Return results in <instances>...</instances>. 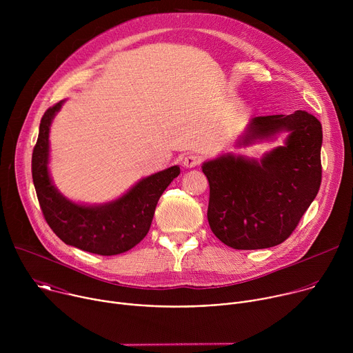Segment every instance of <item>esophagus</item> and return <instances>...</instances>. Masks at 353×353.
Listing matches in <instances>:
<instances>
[{
    "label": "esophagus",
    "mask_w": 353,
    "mask_h": 353,
    "mask_svg": "<svg viewBox=\"0 0 353 353\" xmlns=\"http://www.w3.org/2000/svg\"><path fill=\"white\" fill-rule=\"evenodd\" d=\"M201 163V158L198 155H187L183 159V166L187 169H192Z\"/></svg>",
    "instance_id": "esophagus-1"
}]
</instances>
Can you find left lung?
Here are the masks:
<instances>
[{
  "mask_svg": "<svg viewBox=\"0 0 353 353\" xmlns=\"http://www.w3.org/2000/svg\"><path fill=\"white\" fill-rule=\"evenodd\" d=\"M288 131L283 146L260 161L222 155L203 165L210 183L208 222L236 250L268 248L285 241L307 211L321 184V123L310 113L260 116L237 146Z\"/></svg>",
  "mask_w": 353,
  "mask_h": 353,
  "instance_id": "left-lung-1",
  "label": "left lung"
}]
</instances>
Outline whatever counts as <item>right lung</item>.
Returning <instances> with one entry per match:
<instances>
[{
  "label": "right lung",
  "instance_id": "right-lung-1",
  "mask_svg": "<svg viewBox=\"0 0 353 353\" xmlns=\"http://www.w3.org/2000/svg\"><path fill=\"white\" fill-rule=\"evenodd\" d=\"M64 100L46 110L32 154V177L46 222L65 243L99 256H116L137 245L149 232L158 201L180 174L172 166L138 181L112 203L81 205L65 198L48 174L50 125Z\"/></svg>",
  "mask_w": 353,
  "mask_h": 353
}]
</instances>
